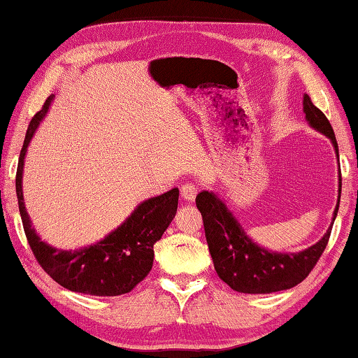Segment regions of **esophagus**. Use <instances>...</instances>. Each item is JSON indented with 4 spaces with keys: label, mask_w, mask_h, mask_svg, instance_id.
Here are the masks:
<instances>
[{
    "label": "esophagus",
    "mask_w": 358,
    "mask_h": 358,
    "mask_svg": "<svg viewBox=\"0 0 358 358\" xmlns=\"http://www.w3.org/2000/svg\"><path fill=\"white\" fill-rule=\"evenodd\" d=\"M196 193H198V189L193 184H184L180 187V196H182V199L187 203L195 201Z\"/></svg>",
    "instance_id": "1"
}]
</instances>
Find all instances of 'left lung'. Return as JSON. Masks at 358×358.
<instances>
[{
    "instance_id": "obj_1",
    "label": "left lung",
    "mask_w": 358,
    "mask_h": 358,
    "mask_svg": "<svg viewBox=\"0 0 358 358\" xmlns=\"http://www.w3.org/2000/svg\"><path fill=\"white\" fill-rule=\"evenodd\" d=\"M303 113L310 127L329 138L335 149L336 160H340L338 143L329 119L313 105L306 94H303ZM340 198L341 171H338V199L329 229L315 245L296 253H281L256 243L217 193L201 192L196 196V206L203 215L206 241L218 277L231 289L243 294H271L297 286L308 277L327 247L340 208Z\"/></svg>"
}]
</instances>
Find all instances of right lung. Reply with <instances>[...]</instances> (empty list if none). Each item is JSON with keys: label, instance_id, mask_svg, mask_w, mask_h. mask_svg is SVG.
Returning <instances> with one entry per match:
<instances>
[{"label": "right lung", "instance_id": "1", "mask_svg": "<svg viewBox=\"0 0 358 358\" xmlns=\"http://www.w3.org/2000/svg\"><path fill=\"white\" fill-rule=\"evenodd\" d=\"M53 97L50 96L31 119L18 159L15 190L24 234L43 271L66 289L100 297L127 294L152 268L154 243L160 241L178 212L179 190L144 199L116 229L87 247L61 250L42 241L24 208L23 168L31 138L47 116Z\"/></svg>", "mask_w": 358, "mask_h": 358}]
</instances>
